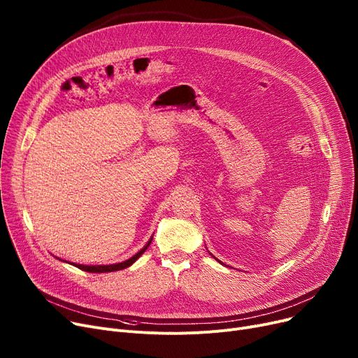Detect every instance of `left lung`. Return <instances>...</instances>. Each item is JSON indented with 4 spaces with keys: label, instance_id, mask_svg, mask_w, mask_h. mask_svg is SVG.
Masks as SVG:
<instances>
[{
    "label": "left lung",
    "instance_id": "8db88e82",
    "mask_svg": "<svg viewBox=\"0 0 358 358\" xmlns=\"http://www.w3.org/2000/svg\"><path fill=\"white\" fill-rule=\"evenodd\" d=\"M217 261H219V259H217Z\"/></svg>",
    "mask_w": 358,
    "mask_h": 358
}]
</instances>
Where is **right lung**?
Wrapping results in <instances>:
<instances>
[{
	"mask_svg": "<svg viewBox=\"0 0 358 358\" xmlns=\"http://www.w3.org/2000/svg\"><path fill=\"white\" fill-rule=\"evenodd\" d=\"M150 241H152V238L149 239V242L146 243V245H145L138 254H135L134 257H130L129 259H126V261H123V262H117V264H110V266H83V264H73V262H69V264H72V266H75V267H78L80 270L88 271V273H111V271L123 270V268H127V267H130L131 264H134V262L146 251V248L149 247Z\"/></svg>",
	"mask_w": 358,
	"mask_h": 358,
	"instance_id": "1",
	"label": "right lung"
}]
</instances>
